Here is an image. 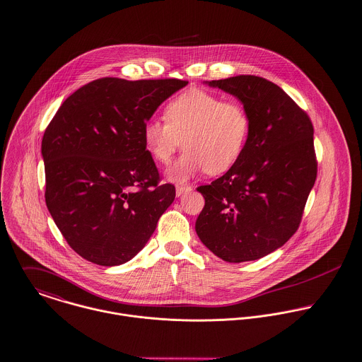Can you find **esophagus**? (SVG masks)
<instances>
[{"label": "esophagus", "instance_id": "1", "mask_svg": "<svg viewBox=\"0 0 362 362\" xmlns=\"http://www.w3.org/2000/svg\"><path fill=\"white\" fill-rule=\"evenodd\" d=\"M192 192V186H187V185H182V186H176V196L180 197L182 194L185 193H189Z\"/></svg>", "mask_w": 362, "mask_h": 362}]
</instances>
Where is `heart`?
I'll use <instances>...</instances> for the list:
<instances>
[{
  "instance_id": "1",
  "label": "heart",
  "mask_w": 362,
  "mask_h": 362,
  "mask_svg": "<svg viewBox=\"0 0 362 362\" xmlns=\"http://www.w3.org/2000/svg\"><path fill=\"white\" fill-rule=\"evenodd\" d=\"M165 119H151L143 136L148 152L168 166L182 148L186 152L169 169L172 182L183 183L200 172L221 175L240 159L250 134V117L238 100L189 89L165 107Z\"/></svg>"
}]
</instances>
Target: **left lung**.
Listing matches in <instances>:
<instances>
[{"label":"left lung","mask_w":362,"mask_h":362,"mask_svg":"<svg viewBox=\"0 0 362 362\" xmlns=\"http://www.w3.org/2000/svg\"><path fill=\"white\" fill-rule=\"evenodd\" d=\"M236 96L250 117L246 148L233 168L197 187L206 200L200 240L229 263L257 260L296 232L315 185L313 126L276 83L256 75L210 81Z\"/></svg>","instance_id":"8db88e82"}]
</instances>
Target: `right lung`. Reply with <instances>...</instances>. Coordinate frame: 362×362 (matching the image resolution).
Returning <instances> with one entry per match:
<instances>
[{
    "label": "right lung",
    "instance_id": "1",
    "mask_svg": "<svg viewBox=\"0 0 362 362\" xmlns=\"http://www.w3.org/2000/svg\"><path fill=\"white\" fill-rule=\"evenodd\" d=\"M187 85L176 78H99L70 95L42 140L47 209L67 243L99 266L133 259L173 203L144 143L158 106Z\"/></svg>",
    "mask_w": 362,
    "mask_h": 362
}]
</instances>
